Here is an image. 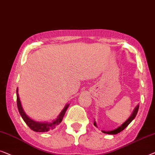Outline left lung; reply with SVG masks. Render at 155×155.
I'll return each mask as SVG.
<instances>
[{"label": "left lung", "instance_id": "left-lung-1", "mask_svg": "<svg viewBox=\"0 0 155 155\" xmlns=\"http://www.w3.org/2000/svg\"><path fill=\"white\" fill-rule=\"evenodd\" d=\"M138 109H139V104H138L136 107H135L134 110L133 111L132 114L131 115H130L129 118H128L127 120H126L125 122L123 124H121V126H119L118 128H115L114 130H102V133H104V134H110V135H115V134H119V133H120L121 131H122L124 128H125L126 126H127L128 124H129L130 122H131L134 119H135V117H136L137 113H138ZM94 126H96V127H97V124H96V122H95V121H94Z\"/></svg>", "mask_w": 155, "mask_h": 155}]
</instances>
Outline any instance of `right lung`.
Wrapping results in <instances>:
<instances>
[{"label": "right lung", "instance_id": "right-lung-1", "mask_svg": "<svg viewBox=\"0 0 155 155\" xmlns=\"http://www.w3.org/2000/svg\"><path fill=\"white\" fill-rule=\"evenodd\" d=\"M17 108H18L19 112L20 114L21 118L27 124V125L33 130L34 131L36 132H47L50 131V130H53L54 128L57 127L62 121L63 117L64 116L65 112L68 108L69 104H67L65 105L64 109L60 112V114L58 115V118L55 119V120H53L52 121H44V122H39L34 121V119L29 118V117L26 114V113L23 110L22 106H21L20 99H19V94H18V88H17Z\"/></svg>", "mask_w": 155, "mask_h": 155}]
</instances>
